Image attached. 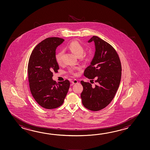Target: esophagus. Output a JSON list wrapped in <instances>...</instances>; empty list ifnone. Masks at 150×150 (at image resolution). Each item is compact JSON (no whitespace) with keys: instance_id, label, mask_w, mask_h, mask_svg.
I'll list each match as a JSON object with an SVG mask.
<instances>
[{"instance_id":"esophagus-1","label":"esophagus","mask_w":150,"mask_h":150,"mask_svg":"<svg viewBox=\"0 0 150 150\" xmlns=\"http://www.w3.org/2000/svg\"><path fill=\"white\" fill-rule=\"evenodd\" d=\"M71 82L72 84H75V83H78V81L76 79L72 80Z\"/></svg>"}]
</instances>
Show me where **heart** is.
<instances>
[{"label":"heart","instance_id":"heart-1","mask_svg":"<svg viewBox=\"0 0 150 150\" xmlns=\"http://www.w3.org/2000/svg\"><path fill=\"white\" fill-rule=\"evenodd\" d=\"M68 48L70 50L72 51L78 57H81L83 55V52H84L83 47L80 43L79 42H78L76 41H74L71 42L69 45H68ZM63 55H64L63 51H62V50L58 51L55 55L56 61L57 62L58 64L59 65H61L63 64V62H64ZM79 70L80 67H72L69 69V72L71 74L74 75V76H76L78 74V71Z\"/></svg>","mask_w":150,"mask_h":150}]
</instances>
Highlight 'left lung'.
Listing matches in <instances>:
<instances>
[{"instance_id": "1", "label": "left lung", "mask_w": 150, "mask_h": 150, "mask_svg": "<svg viewBox=\"0 0 150 150\" xmlns=\"http://www.w3.org/2000/svg\"><path fill=\"white\" fill-rule=\"evenodd\" d=\"M94 42L96 51L84 76L96 79V85L81 81L83 91L81 98L83 106L92 111L105 108L114 99L121 79V61L115 49L99 37L93 36L88 42Z\"/></svg>"}]
</instances>
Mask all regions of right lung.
Listing matches in <instances>:
<instances>
[{"label": "right lung", "instance_id": "add662e5", "mask_svg": "<svg viewBox=\"0 0 150 150\" xmlns=\"http://www.w3.org/2000/svg\"><path fill=\"white\" fill-rule=\"evenodd\" d=\"M64 40L49 38L37 45L29 59L28 74L30 90L38 105L51 109L61 106L70 87L68 80L57 83L52 79L53 72L59 69L55 59L56 50Z\"/></svg>", "mask_w": 150, "mask_h": 150}]
</instances>
